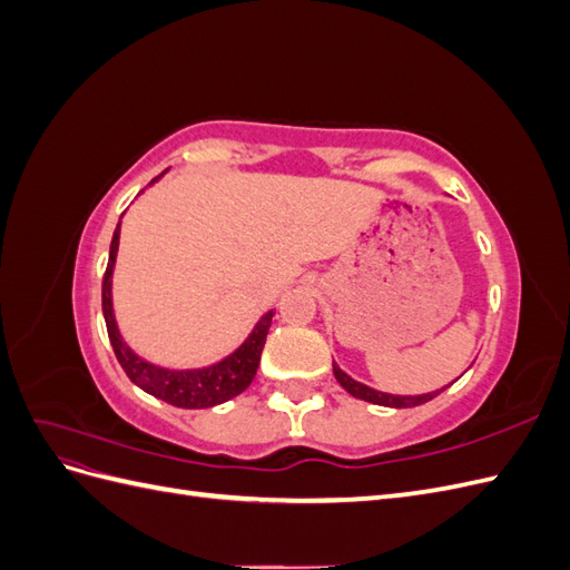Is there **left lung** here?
I'll list each match as a JSON object with an SVG mask.
<instances>
[{"label":"left lung","instance_id":"8db88e82","mask_svg":"<svg viewBox=\"0 0 570 570\" xmlns=\"http://www.w3.org/2000/svg\"><path fill=\"white\" fill-rule=\"evenodd\" d=\"M333 373L337 377V383L347 390L352 396H356V400H364V402H371V404H381V406H392V409H411V406H421L425 402L433 400V396H438V392H428V394H387V392H377L368 385H361L356 383L354 377H350L347 373H344L337 364H333Z\"/></svg>","mask_w":570,"mask_h":570}]
</instances>
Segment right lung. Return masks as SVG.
<instances>
[{
  "mask_svg": "<svg viewBox=\"0 0 570 570\" xmlns=\"http://www.w3.org/2000/svg\"><path fill=\"white\" fill-rule=\"evenodd\" d=\"M164 176V174H161ZM157 176V178H161ZM154 178V180H157ZM151 180V183H154ZM118 233L120 223L111 237V249H109V264L105 271V281H101V312H105L107 321V333L111 340L114 354L118 358L120 368L126 371L130 381L142 387L145 392L159 396V400L180 406V409H206L216 406L233 400L239 392H245L249 383L254 381L258 361H262V352L266 344V335L271 327L273 312H268L262 321L256 323L252 335L245 340L243 347L233 352L228 358L218 361V364L199 371H168L147 364L145 358L137 356L126 347V342L120 340L114 308H111V273L116 262V249H118Z\"/></svg>",
  "mask_w": 570,
  "mask_h": 570,
  "instance_id": "add662e5",
  "label": "right lung"
}]
</instances>
